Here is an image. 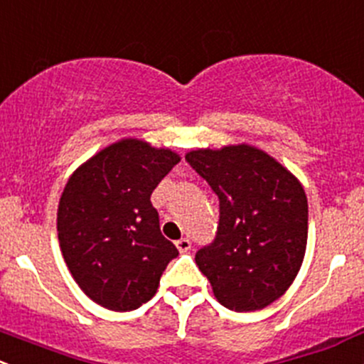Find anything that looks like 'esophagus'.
<instances>
[{"label":"esophagus","instance_id":"esophagus-1","mask_svg":"<svg viewBox=\"0 0 364 364\" xmlns=\"http://www.w3.org/2000/svg\"><path fill=\"white\" fill-rule=\"evenodd\" d=\"M175 245H177V249L181 250V252H187V250H191V240L189 238H181L175 242Z\"/></svg>","mask_w":364,"mask_h":364}]
</instances>
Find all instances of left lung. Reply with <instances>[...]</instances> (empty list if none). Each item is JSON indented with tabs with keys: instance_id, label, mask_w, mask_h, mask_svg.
<instances>
[{
	"instance_id": "obj_1",
	"label": "left lung",
	"mask_w": 364,
	"mask_h": 364,
	"mask_svg": "<svg viewBox=\"0 0 364 364\" xmlns=\"http://www.w3.org/2000/svg\"><path fill=\"white\" fill-rule=\"evenodd\" d=\"M186 161L219 198L215 238L196 252L198 268L226 309H264L289 289L305 256L309 203L301 183L250 145L198 149Z\"/></svg>"
}]
</instances>
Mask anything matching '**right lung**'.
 I'll use <instances>...</instances> for the list:
<instances>
[{"mask_svg": "<svg viewBox=\"0 0 364 364\" xmlns=\"http://www.w3.org/2000/svg\"><path fill=\"white\" fill-rule=\"evenodd\" d=\"M181 161L134 138L103 149L70 177L58 208V237L75 282L92 301L129 312L156 294L178 256L161 235L151 194Z\"/></svg>", "mask_w": 364, "mask_h": 364, "instance_id": "right-lung-1", "label": "right lung"}]
</instances>
